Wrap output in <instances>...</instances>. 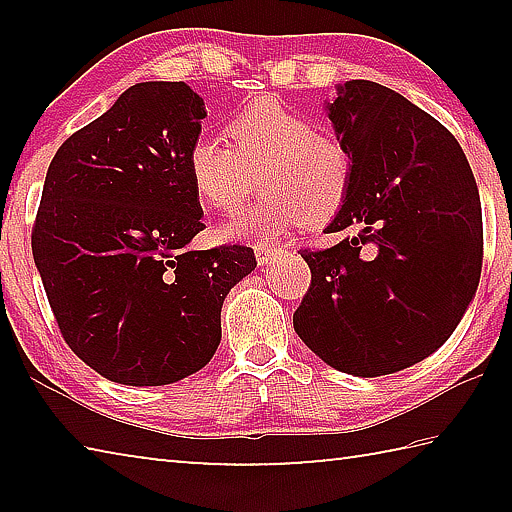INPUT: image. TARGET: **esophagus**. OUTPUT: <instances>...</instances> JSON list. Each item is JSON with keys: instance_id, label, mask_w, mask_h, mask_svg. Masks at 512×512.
Listing matches in <instances>:
<instances>
[{"instance_id": "1", "label": "esophagus", "mask_w": 512, "mask_h": 512, "mask_svg": "<svg viewBox=\"0 0 512 512\" xmlns=\"http://www.w3.org/2000/svg\"><path fill=\"white\" fill-rule=\"evenodd\" d=\"M280 255V248L271 246V244H255V257L259 266H266L271 259H275Z\"/></svg>"}]
</instances>
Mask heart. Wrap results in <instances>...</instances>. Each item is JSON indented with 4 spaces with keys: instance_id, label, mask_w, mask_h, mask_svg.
<instances>
[{
    "instance_id": "obj_1",
    "label": "heart",
    "mask_w": 512,
    "mask_h": 512,
    "mask_svg": "<svg viewBox=\"0 0 512 512\" xmlns=\"http://www.w3.org/2000/svg\"><path fill=\"white\" fill-rule=\"evenodd\" d=\"M230 144L198 135L187 151V176L198 201L235 214L262 176L268 196L241 219L223 225V239L275 235L300 223L325 228L348 203L354 162L339 137L318 131L314 119L262 97L228 121Z\"/></svg>"
}]
</instances>
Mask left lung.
<instances>
[{
  "label": "left lung",
  "instance_id": "1",
  "mask_svg": "<svg viewBox=\"0 0 512 512\" xmlns=\"http://www.w3.org/2000/svg\"><path fill=\"white\" fill-rule=\"evenodd\" d=\"M327 117L354 162L327 232L357 235L302 250L311 284L293 327L327 366L391 375L436 352L470 307L483 259L479 189L456 137L391 88L336 85Z\"/></svg>",
  "mask_w": 512,
  "mask_h": 512
}]
</instances>
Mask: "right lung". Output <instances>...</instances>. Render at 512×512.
<instances>
[{
  "instance_id": "add662e5",
  "label": "right lung",
  "mask_w": 512,
  "mask_h": 512,
  "mask_svg": "<svg viewBox=\"0 0 512 512\" xmlns=\"http://www.w3.org/2000/svg\"><path fill=\"white\" fill-rule=\"evenodd\" d=\"M205 103L187 83L128 88L49 164L33 259L60 334L101 377L164 386L210 363L248 246L192 250L205 225L187 151Z\"/></svg>"
}]
</instances>
